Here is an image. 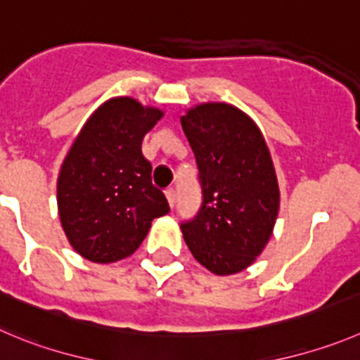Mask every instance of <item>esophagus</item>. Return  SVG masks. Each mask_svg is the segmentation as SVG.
<instances>
[{
  "label": "esophagus",
  "instance_id": "obj_1",
  "mask_svg": "<svg viewBox=\"0 0 360 360\" xmlns=\"http://www.w3.org/2000/svg\"><path fill=\"white\" fill-rule=\"evenodd\" d=\"M165 195H167V200H169V206L174 207V204H176V191L169 188V190L165 191Z\"/></svg>",
  "mask_w": 360,
  "mask_h": 360
}]
</instances>
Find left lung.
<instances>
[{"label":"left lung","mask_w":360,"mask_h":360,"mask_svg":"<svg viewBox=\"0 0 360 360\" xmlns=\"http://www.w3.org/2000/svg\"><path fill=\"white\" fill-rule=\"evenodd\" d=\"M195 154L202 204L181 224L197 261L214 275L250 266L274 233L281 204L270 149L257 124L227 103L197 104L181 117Z\"/></svg>","instance_id":"1"}]
</instances>
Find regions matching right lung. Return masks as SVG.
Masks as SVG:
<instances>
[{"mask_svg": "<svg viewBox=\"0 0 360 360\" xmlns=\"http://www.w3.org/2000/svg\"><path fill=\"white\" fill-rule=\"evenodd\" d=\"M165 113L133 97L103 103L70 146L56 202L70 247L92 263H115L142 245L154 218L169 213L153 186L142 140Z\"/></svg>", "mask_w": 360, "mask_h": 360, "instance_id": "1", "label": "right lung"}]
</instances>
